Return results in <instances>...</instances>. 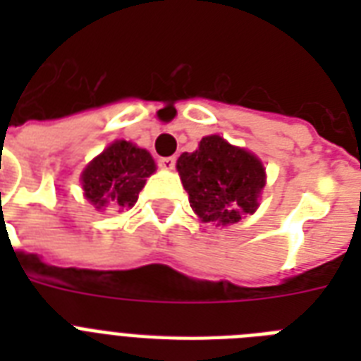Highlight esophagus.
Segmentation results:
<instances>
[{"instance_id":"obj_1","label":"esophagus","mask_w":361,"mask_h":361,"mask_svg":"<svg viewBox=\"0 0 361 361\" xmlns=\"http://www.w3.org/2000/svg\"><path fill=\"white\" fill-rule=\"evenodd\" d=\"M159 166L164 170H172L176 166V157H163L159 159Z\"/></svg>"}]
</instances>
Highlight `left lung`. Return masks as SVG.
I'll list each match as a JSON object with an SVG mask.
<instances>
[{
  "label": "left lung",
  "instance_id": "8db88e82",
  "mask_svg": "<svg viewBox=\"0 0 361 361\" xmlns=\"http://www.w3.org/2000/svg\"><path fill=\"white\" fill-rule=\"evenodd\" d=\"M176 169L202 223L226 226L255 214L266 185L260 159L219 135L204 136L198 149L181 153Z\"/></svg>",
  "mask_w": 361,
  "mask_h": 361
}]
</instances>
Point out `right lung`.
<instances>
[{"label": "right lung", "instance_id": "right-lung-1", "mask_svg": "<svg viewBox=\"0 0 361 361\" xmlns=\"http://www.w3.org/2000/svg\"><path fill=\"white\" fill-rule=\"evenodd\" d=\"M153 172L155 161L149 152L127 140H116L82 172L84 197L97 209L133 208Z\"/></svg>", "mask_w": 361, "mask_h": 361}]
</instances>
